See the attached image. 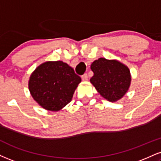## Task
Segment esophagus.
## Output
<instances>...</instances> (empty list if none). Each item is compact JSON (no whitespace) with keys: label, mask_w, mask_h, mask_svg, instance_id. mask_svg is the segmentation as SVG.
Here are the masks:
<instances>
[{"label":"esophagus","mask_w":161,"mask_h":161,"mask_svg":"<svg viewBox=\"0 0 161 161\" xmlns=\"http://www.w3.org/2000/svg\"><path fill=\"white\" fill-rule=\"evenodd\" d=\"M88 75H87V74H84V75H82V81H87V80H88Z\"/></svg>","instance_id":"obj_1"}]
</instances>
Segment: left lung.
Returning a JSON list of instances; mask_svg holds the SVG:
<instances>
[{
  "instance_id": "obj_1",
  "label": "left lung",
  "mask_w": 161,
  "mask_h": 161,
  "mask_svg": "<svg viewBox=\"0 0 161 161\" xmlns=\"http://www.w3.org/2000/svg\"><path fill=\"white\" fill-rule=\"evenodd\" d=\"M94 75L90 82L104 99L116 102L128 92L131 74L127 66L118 60L100 58L91 65Z\"/></svg>"
}]
</instances>
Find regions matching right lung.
I'll return each instance as SVG.
<instances>
[{
  "instance_id": "obj_1",
  "label": "right lung",
  "mask_w": 161,
  "mask_h": 161,
  "mask_svg": "<svg viewBox=\"0 0 161 161\" xmlns=\"http://www.w3.org/2000/svg\"><path fill=\"white\" fill-rule=\"evenodd\" d=\"M82 79L61 61H46L33 71L28 89L33 99L48 111L57 112L72 100Z\"/></svg>"
}]
</instances>
